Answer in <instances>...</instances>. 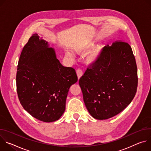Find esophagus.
Masks as SVG:
<instances>
[{"label":"esophagus","instance_id":"34e87169","mask_svg":"<svg viewBox=\"0 0 151 151\" xmlns=\"http://www.w3.org/2000/svg\"><path fill=\"white\" fill-rule=\"evenodd\" d=\"M76 74L78 75V79H79L82 75H83V72L82 70L81 69H78L76 70Z\"/></svg>","mask_w":151,"mask_h":151}]
</instances>
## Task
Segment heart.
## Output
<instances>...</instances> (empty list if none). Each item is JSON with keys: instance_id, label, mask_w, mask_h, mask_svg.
<instances>
[{"instance_id": "obj_1", "label": "heart", "mask_w": 151, "mask_h": 151, "mask_svg": "<svg viewBox=\"0 0 151 151\" xmlns=\"http://www.w3.org/2000/svg\"><path fill=\"white\" fill-rule=\"evenodd\" d=\"M93 46L92 44H90L89 45H87L85 47H82V48H79L78 49H77V51L80 53V54H82L84 52H85L86 51H87V50H88L89 48H90L91 47ZM66 54L68 56L70 57H72V54L70 52H66ZM97 56H98V51H94L93 52H92L91 54H90L87 58V61L88 63H91L94 61H95V60L97 59Z\"/></svg>"}]
</instances>
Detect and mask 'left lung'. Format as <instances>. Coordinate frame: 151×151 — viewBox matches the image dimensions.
I'll return each instance as SVG.
<instances>
[{
  "label": "left lung",
  "mask_w": 151,
  "mask_h": 151,
  "mask_svg": "<svg viewBox=\"0 0 151 151\" xmlns=\"http://www.w3.org/2000/svg\"><path fill=\"white\" fill-rule=\"evenodd\" d=\"M137 83L132 49L120 40L103 47L79 80L87 109L93 118L101 120L116 115L132 102Z\"/></svg>",
  "instance_id": "obj_1"
}]
</instances>
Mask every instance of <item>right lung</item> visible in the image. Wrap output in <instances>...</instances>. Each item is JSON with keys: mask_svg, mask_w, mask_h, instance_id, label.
<instances>
[{"mask_svg": "<svg viewBox=\"0 0 151 151\" xmlns=\"http://www.w3.org/2000/svg\"><path fill=\"white\" fill-rule=\"evenodd\" d=\"M17 67V91L23 108L41 121L58 120L65 111L70 87L78 81L75 69L62 66L37 34L24 45Z\"/></svg>", "mask_w": 151, "mask_h": 151, "instance_id": "obj_1", "label": "right lung"}]
</instances>
